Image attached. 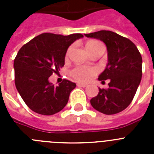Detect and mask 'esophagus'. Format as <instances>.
I'll use <instances>...</instances> for the list:
<instances>
[{"mask_svg":"<svg viewBox=\"0 0 154 154\" xmlns=\"http://www.w3.org/2000/svg\"><path fill=\"white\" fill-rule=\"evenodd\" d=\"M77 85L79 87H83V88H85V87H86L88 85H86V84H84V83H78L77 84Z\"/></svg>","mask_w":154,"mask_h":154,"instance_id":"34e87169","label":"esophagus"}]
</instances>
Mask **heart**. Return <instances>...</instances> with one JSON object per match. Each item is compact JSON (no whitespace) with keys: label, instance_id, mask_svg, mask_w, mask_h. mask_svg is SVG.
Here are the masks:
<instances>
[{"label":"heart","instance_id":"1","mask_svg":"<svg viewBox=\"0 0 154 154\" xmlns=\"http://www.w3.org/2000/svg\"><path fill=\"white\" fill-rule=\"evenodd\" d=\"M98 45H101V43L97 41H90L86 44V48L89 51L94 46H96ZM71 50V48L69 49L67 53V55H69V51ZM97 73V69L96 68H89L85 67V66H79L71 71V75L75 80L81 82H88L90 81L94 76Z\"/></svg>","mask_w":154,"mask_h":154}]
</instances>
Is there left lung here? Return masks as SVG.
I'll list each match as a JSON object with an SVG mask.
<instances>
[{"label": "left lung", "instance_id": "left-lung-1", "mask_svg": "<svg viewBox=\"0 0 154 154\" xmlns=\"http://www.w3.org/2000/svg\"><path fill=\"white\" fill-rule=\"evenodd\" d=\"M87 38L99 39L107 48L108 63L98 79H109L107 89H99V93L90 100L95 109L106 115L124 110L135 96L142 78V57L130 39L110 31L85 34Z\"/></svg>", "mask_w": 154, "mask_h": 154}]
</instances>
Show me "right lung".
<instances>
[{
  "mask_svg": "<svg viewBox=\"0 0 154 154\" xmlns=\"http://www.w3.org/2000/svg\"><path fill=\"white\" fill-rule=\"evenodd\" d=\"M82 34L64 36L44 33L24 45L14 62V82L17 92L32 111L50 116L60 112L69 101L75 82L64 79L55 86L48 78L65 65L68 48Z\"/></svg>",
  "mask_w": 154,
  "mask_h": 154,
  "instance_id": "add662e5",
  "label": "right lung"
}]
</instances>
